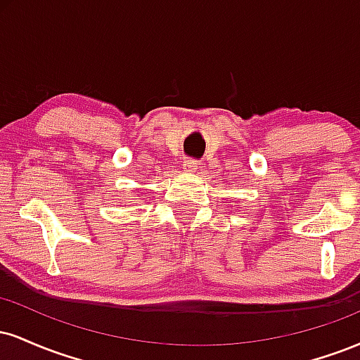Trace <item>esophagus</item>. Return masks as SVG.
Returning a JSON list of instances; mask_svg holds the SVG:
<instances>
[{
  "label": "esophagus",
  "instance_id": "obj_1",
  "mask_svg": "<svg viewBox=\"0 0 360 360\" xmlns=\"http://www.w3.org/2000/svg\"><path fill=\"white\" fill-rule=\"evenodd\" d=\"M183 167H184L188 172H194V171H196V169H198V162H196V160H193V159L184 160Z\"/></svg>",
  "mask_w": 360,
  "mask_h": 360
}]
</instances>
